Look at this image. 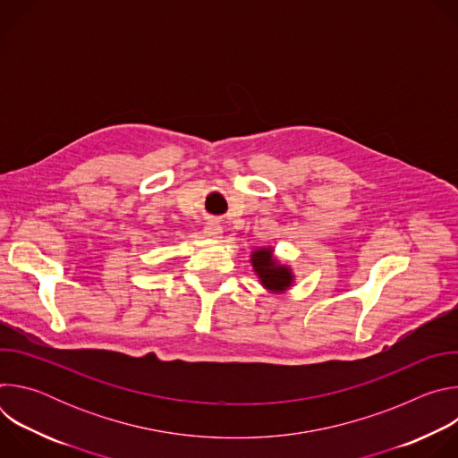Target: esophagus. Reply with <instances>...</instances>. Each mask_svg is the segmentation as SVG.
Returning a JSON list of instances; mask_svg holds the SVG:
<instances>
[{
    "mask_svg": "<svg viewBox=\"0 0 458 458\" xmlns=\"http://www.w3.org/2000/svg\"><path fill=\"white\" fill-rule=\"evenodd\" d=\"M203 233H205V237H208L212 241H219L223 237V226L219 225V221L212 219V221H208L205 225V232Z\"/></svg>",
    "mask_w": 458,
    "mask_h": 458,
    "instance_id": "esophagus-1",
    "label": "esophagus"
}]
</instances>
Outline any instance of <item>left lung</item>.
<instances>
[{
  "mask_svg": "<svg viewBox=\"0 0 458 458\" xmlns=\"http://www.w3.org/2000/svg\"><path fill=\"white\" fill-rule=\"evenodd\" d=\"M250 263L253 267L255 276L272 293H283L293 284V272L288 265L279 263V259L274 255V248H257L250 255Z\"/></svg>",
  "mask_w": 458,
  "mask_h": 458,
  "instance_id": "8db88e82",
  "label": "left lung"
}]
</instances>
